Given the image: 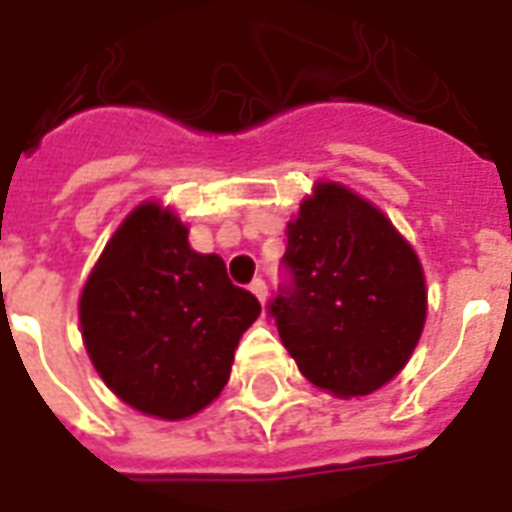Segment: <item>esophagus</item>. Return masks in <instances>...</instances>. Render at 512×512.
<instances>
[{"label":"esophagus","instance_id":"1","mask_svg":"<svg viewBox=\"0 0 512 512\" xmlns=\"http://www.w3.org/2000/svg\"><path fill=\"white\" fill-rule=\"evenodd\" d=\"M249 290H252V293H255L257 299H260V304H263V301H266L268 288H266V282H263V279H260V277H257L255 282H252V285H249Z\"/></svg>","mask_w":512,"mask_h":512}]
</instances>
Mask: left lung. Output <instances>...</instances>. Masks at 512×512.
<instances>
[{
	"instance_id": "left-lung-1",
	"label": "left lung",
	"mask_w": 512,
	"mask_h": 512,
	"mask_svg": "<svg viewBox=\"0 0 512 512\" xmlns=\"http://www.w3.org/2000/svg\"><path fill=\"white\" fill-rule=\"evenodd\" d=\"M290 285L271 301L301 376L334 397H365L414 354L428 290L414 246L381 208L318 180L288 222Z\"/></svg>"
}]
</instances>
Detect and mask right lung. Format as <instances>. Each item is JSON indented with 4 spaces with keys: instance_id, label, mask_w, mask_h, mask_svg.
<instances>
[{
    "instance_id": "right-lung-1",
    "label": "right lung",
    "mask_w": 512,
    "mask_h": 512,
    "mask_svg": "<svg viewBox=\"0 0 512 512\" xmlns=\"http://www.w3.org/2000/svg\"><path fill=\"white\" fill-rule=\"evenodd\" d=\"M260 301L235 288L219 255L189 244L178 213L147 200L106 241L79 296L90 362L123 403L186 419L222 395Z\"/></svg>"
}]
</instances>
